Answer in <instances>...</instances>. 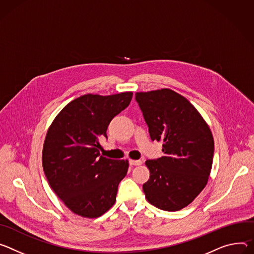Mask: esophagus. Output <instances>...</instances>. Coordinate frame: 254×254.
<instances>
[{
    "instance_id": "esophagus-1",
    "label": "esophagus",
    "mask_w": 254,
    "mask_h": 254,
    "mask_svg": "<svg viewBox=\"0 0 254 254\" xmlns=\"http://www.w3.org/2000/svg\"><path fill=\"white\" fill-rule=\"evenodd\" d=\"M129 163H130V165H140V164H142V161H141V160L130 159V160H129Z\"/></svg>"
}]
</instances>
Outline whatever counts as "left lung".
Instances as JSON below:
<instances>
[{"mask_svg":"<svg viewBox=\"0 0 254 254\" xmlns=\"http://www.w3.org/2000/svg\"><path fill=\"white\" fill-rule=\"evenodd\" d=\"M152 141L163 156L145 161L146 200L164 211L190 205L206 187L212 170L214 138L202 115L185 97L170 89L135 94Z\"/></svg>","mask_w":254,"mask_h":254,"instance_id":"left-lung-1","label":"left lung"}]
</instances>
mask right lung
<instances>
[{"label": "right lung", "instance_id": "add662e5", "mask_svg": "<svg viewBox=\"0 0 254 254\" xmlns=\"http://www.w3.org/2000/svg\"><path fill=\"white\" fill-rule=\"evenodd\" d=\"M132 95H83L68 103L47 130L42 150L45 177L78 216L98 218L116 202L129 163L100 155L99 138L107 137L111 120L129 106Z\"/></svg>", "mask_w": 254, "mask_h": 254}]
</instances>
